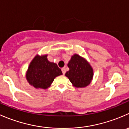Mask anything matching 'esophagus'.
<instances>
[{
    "instance_id": "34e87169",
    "label": "esophagus",
    "mask_w": 129,
    "mask_h": 129,
    "mask_svg": "<svg viewBox=\"0 0 129 129\" xmlns=\"http://www.w3.org/2000/svg\"><path fill=\"white\" fill-rule=\"evenodd\" d=\"M62 74H63V75L66 74V68H65V67H63V68H62Z\"/></svg>"
}]
</instances>
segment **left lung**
<instances>
[{
	"label": "left lung",
	"mask_w": 129,
	"mask_h": 129,
	"mask_svg": "<svg viewBox=\"0 0 129 129\" xmlns=\"http://www.w3.org/2000/svg\"><path fill=\"white\" fill-rule=\"evenodd\" d=\"M67 66L69 71L66 73V76L74 87H85L90 84L93 75V69L85 58L74 54Z\"/></svg>",
	"instance_id": "8db88e82"
}]
</instances>
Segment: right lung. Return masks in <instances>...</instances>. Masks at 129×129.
<instances>
[{
    "instance_id": "add662e5",
    "label": "right lung",
    "mask_w": 129,
    "mask_h": 129,
    "mask_svg": "<svg viewBox=\"0 0 129 129\" xmlns=\"http://www.w3.org/2000/svg\"><path fill=\"white\" fill-rule=\"evenodd\" d=\"M60 75H62L61 69L56 63L48 60L47 55H37L30 63L26 79L30 85L36 89H46L54 79Z\"/></svg>"
}]
</instances>
